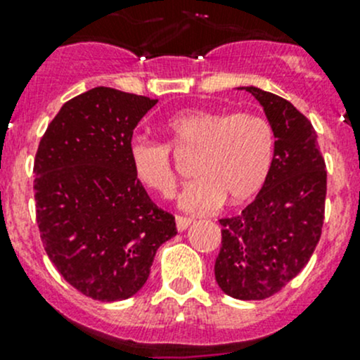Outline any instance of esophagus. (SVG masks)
<instances>
[{
  "mask_svg": "<svg viewBox=\"0 0 360 360\" xmlns=\"http://www.w3.org/2000/svg\"><path fill=\"white\" fill-rule=\"evenodd\" d=\"M191 223H193V221H191L190 217L176 216V226H177V230H179V231H184V230H186V228L190 226Z\"/></svg>",
  "mask_w": 360,
  "mask_h": 360,
  "instance_id": "34e87169",
  "label": "esophagus"
}]
</instances>
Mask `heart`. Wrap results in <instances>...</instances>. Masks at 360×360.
I'll return each mask as SVG.
<instances>
[{
  "mask_svg": "<svg viewBox=\"0 0 360 360\" xmlns=\"http://www.w3.org/2000/svg\"><path fill=\"white\" fill-rule=\"evenodd\" d=\"M176 150H197L193 179L177 195L179 209L193 214L216 210L224 198L238 205L263 190L275 162L277 137L271 123L256 112L184 110L163 122ZM136 179L160 197L176 188L170 148L134 137L127 148Z\"/></svg>",
  "mask_w": 360,
  "mask_h": 360,
  "instance_id": "heart-1",
  "label": "heart"
}]
</instances>
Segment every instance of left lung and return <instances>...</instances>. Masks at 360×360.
I'll list each match as a JSON object with an SVG mask.
<instances>
[{
	"instance_id": "left-lung-1",
	"label": "left lung",
	"mask_w": 360,
	"mask_h": 360,
	"mask_svg": "<svg viewBox=\"0 0 360 360\" xmlns=\"http://www.w3.org/2000/svg\"><path fill=\"white\" fill-rule=\"evenodd\" d=\"M242 89L263 106L277 150L263 190L242 214L219 221L214 274L228 296L249 301L274 296L311 257L324 223L328 174L307 116L275 94Z\"/></svg>"
}]
</instances>
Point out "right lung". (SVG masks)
I'll return each instance as SVG.
<instances>
[{
	"label": "right lung",
	"instance_id": "add662e5",
	"mask_svg": "<svg viewBox=\"0 0 360 360\" xmlns=\"http://www.w3.org/2000/svg\"><path fill=\"white\" fill-rule=\"evenodd\" d=\"M157 99L96 86L68 101L34 160L36 219L64 281L92 300L122 301L150 277L176 221L136 179L127 148Z\"/></svg>",
	"mask_w": 360,
	"mask_h": 360
}]
</instances>
